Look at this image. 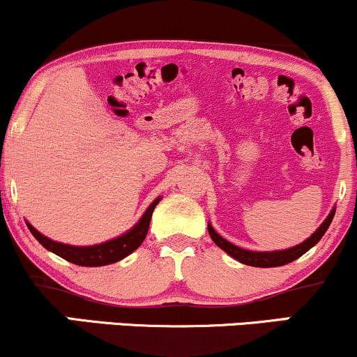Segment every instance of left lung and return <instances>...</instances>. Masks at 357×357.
<instances>
[{"instance_id":"left-lung-1","label":"left lung","mask_w":357,"mask_h":357,"mask_svg":"<svg viewBox=\"0 0 357 357\" xmlns=\"http://www.w3.org/2000/svg\"><path fill=\"white\" fill-rule=\"evenodd\" d=\"M334 213H335V208L331 210L329 215H327V218L322 221L321 227H319L317 230L309 236V238L302 241V243H298L296 247L287 248V250H273V252H253V250H245V248L236 247V245H233L231 241L225 240L223 236H220L218 233L215 231V228L211 227V223H208V231H210L211 240L215 241L223 252H227L228 255L235 258V260H238L240 264L250 265V267H260V268L282 267V265H287L290 264V261L297 260L298 257H302L305 252H309L314 245L319 243V240L322 238L324 233H326L327 228H329L331 221L334 218Z\"/></svg>"}]
</instances>
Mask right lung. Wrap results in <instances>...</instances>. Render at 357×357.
<instances>
[{"label": "right lung", "instance_id": "1", "mask_svg": "<svg viewBox=\"0 0 357 357\" xmlns=\"http://www.w3.org/2000/svg\"><path fill=\"white\" fill-rule=\"evenodd\" d=\"M159 202H161V198H155L154 202L149 204V208L144 211V215L141 216V220H139L130 230L116 236V238L102 241V243L97 245H89V247H77V245H67L61 243V241L50 240L48 236L42 235V233L36 230L33 225H30V221H26V227L28 230L31 231V235H33L48 252L65 258V260L70 261V264L80 265V267H104V265L116 264V261L122 260V258L130 255L134 250L141 247V243L144 241L147 235V230H149L151 216H153L155 204Z\"/></svg>", "mask_w": 357, "mask_h": 357}]
</instances>
